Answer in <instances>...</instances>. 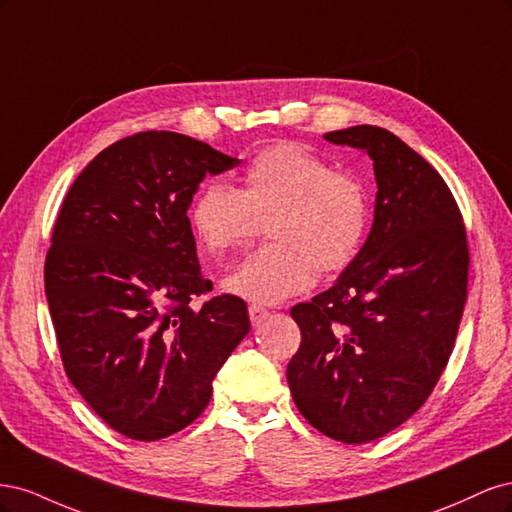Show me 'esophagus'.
I'll return each mask as SVG.
<instances>
[{"label": "esophagus", "instance_id": "obj_1", "mask_svg": "<svg viewBox=\"0 0 512 512\" xmlns=\"http://www.w3.org/2000/svg\"><path fill=\"white\" fill-rule=\"evenodd\" d=\"M267 316H269V312L262 305H250V320H252L254 327H258V324L265 320Z\"/></svg>", "mask_w": 512, "mask_h": 512}]
</instances>
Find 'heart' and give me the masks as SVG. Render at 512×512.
<instances>
[{"mask_svg": "<svg viewBox=\"0 0 512 512\" xmlns=\"http://www.w3.org/2000/svg\"><path fill=\"white\" fill-rule=\"evenodd\" d=\"M371 220L365 185L294 143L256 153L243 188L211 181L194 198L190 222L213 254L243 250L269 222V243L224 280L254 303H280L312 288L318 267L342 271L363 250Z\"/></svg>", "mask_w": 512, "mask_h": 512, "instance_id": "obj_1", "label": "heart"}]
</instances>
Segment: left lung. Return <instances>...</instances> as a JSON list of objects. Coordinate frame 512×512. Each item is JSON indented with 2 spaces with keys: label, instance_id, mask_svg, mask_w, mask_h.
I'll return each mask as SVG.
<instances>
[{
  "label": "left lung",
  "instance_id": "8db88e82",
  "mask_svg": "<svg viewBox=\"0 0 512 512\" xmlns=\"http://www.w3.org/2000/svg\"><path fill=\"white\" fill-rule=\"evenodd\" d=\"M324 138L374 160V224L339 280L290 309L301 346L286 378L309 425L365 444L406 423L438 384L468 297L470 252L448 185L401 138L378 126Z\"/></svg>",
  "mask_w": 512,
  "mask_h": 512
}]
</instances>
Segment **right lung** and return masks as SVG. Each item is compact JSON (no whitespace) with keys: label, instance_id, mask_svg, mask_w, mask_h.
Instances as JSON below:
<instances>
[{"label":"right lung","instance_id":"add662e5","mask_svg":"<svg viewBox=\"0 0 512 512\" xmlns=\"http://www.w3.org/2000/svg\"><path fill=\"white\" fill-rule=\"evenodd\" d=\"M239 162L185 134L138 132L85 166L57 215L44 290L61 361L102 421L132 440L194 423L250 333L235 294L190 305L213 288L198 265L192 196Z\"/></svg>","mask_w":512,"mask_h":512}]
</instances>
